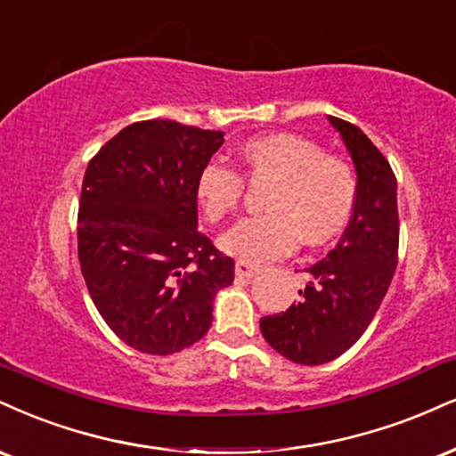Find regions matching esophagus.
Listing matches in <instances>:
<instances>
[{
  "label": "esophagus",
  "mask_w": 456,
  "mask_h": 456,
  "mask_svg": "<svg viewBox=\"0 0 456 456\" xmlns=\"http://www.w3.org/2000/svg\"><path fill=\"white\" fill-rule=\"evenodd\" d=\"M261 267L259 265H252L248 261H238L235 263V273H238L240 278H252L255 273H259Z\"/></svg>",
  "instance_id": "34e87169"
}]
</instances>
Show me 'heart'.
Segmentation results:
<instances>
[{"label":"heart","mask_w":456,"mask_h":456,"mask_svg":"<svg viewBox=\"0 0 456 456\" xmlns=\"http://www.w3.org/2000/svg\"><path fill=\"white\" fill-rule=\"evenodd\" d=\"M244 178L272 184L263 208L267 214L240 221L221 238V248L240 261L265 263L297 244L322 246L346 229L356 204V174L339 155L295 134H267L240 148ZM244 178L221 163H206L195 180V197L210 223L238 210Z\"/></svg>","instance_id":"b5f03b06"}]
</instances>
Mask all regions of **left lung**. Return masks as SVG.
Returning <instances> with one entry per match:
<instances>
[{
    "mask_svg": "<svg viewBox=\"0 0 456 456\" xmlns=\"http://www.w3.org/2000/svg\"><path fill=\"white\" fill-rule=\"evenodd\" d=\"M356 167V204L346 232L325 259L305 270L297 304L263 316L265 342L299 365L338 359L365 333L391 287L399 250L397 180L356 125L329 117Z\"/></svg>",
    "mask_w": 456,
    "mask_h": 456,
    "instance_id": "left-lung-1",
    "label": "left lung"
}]
</instances>
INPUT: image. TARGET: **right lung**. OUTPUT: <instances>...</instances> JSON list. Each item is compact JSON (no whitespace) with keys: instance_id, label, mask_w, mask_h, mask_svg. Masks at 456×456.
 <instances>
[{"instance_id":"1","label":"right lung","mask_w":456,"mask_h":456,"mask_svg":"<svg viewBox=\"0 0 456 456\" xmlns=\"http://www.w3.org/2000/svg\"><path fill=\"white\" fill-rule=\"evenodd\" d=\"M223 131L140 120L86 166L78 208V259L93 304L131 348L172 354L212 325L218 289L235 263L197 229L195 180Z\"/></svg>"}]
</instances>
